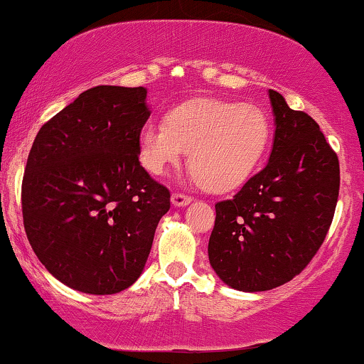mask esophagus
I'll use <instances>...</instances> for the list:
<instances>
[{
	"instance_id": "esophagus-1",
	"label": "esophagus",
	"mask_w": 364,
	"mask_h": 364,
	"mask_svg": "<svg viewBox=\"0 0 364 364\" xmlns=\"http://www.w3.org/2000/svg\"><path fill=\"white\" fill-rule=\"evenodd\" d=\"M171 201H173L174 206H186L191 201V196L185 195V193L176 191V193H173V195H171Z\"/></svg>"
}]
</instances>
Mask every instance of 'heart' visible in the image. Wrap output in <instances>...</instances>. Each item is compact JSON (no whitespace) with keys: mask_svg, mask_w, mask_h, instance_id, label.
Returning a JSON list of instances; mask_svg holds the SVG:
<instances>
[{"mask_svg":"<svg viewBox=\"0 0 364 364\" xmlns=\"http://www.w3.org/2000/svg\"><path fill=\"white\" fill-rule=\"evenodd\" d=\"M270 137L265 110L255 104L196 99L174 107L168 121L151 119L139 132V158L163 176L190 151V168L201 186L235 190L254 174Z\"/></svg>","mask_w":364,"mask_h":364,"instance_id":"heart-1","label":"heart"}]
</instances>
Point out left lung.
I'll return each instance as SVG.
<instances>
[{
	"label": "left lung",
	"mask_w": 364,
	"mask_h": 364,
	"mask_svg": "<svg viewBox=\"0 0 364 364\" xmlns=\"http://www.w3.org/2000/svg\"><path fill=\"white\" fill-rule=\"evenodd\" d=\"M275 116L267 166L232 200L215 205L213 270L237 291L279 287L306 269L328 235L339 195V161L314 119L269 90Z\"/></svg>",
	"instance_id": "obj_1"
}]
</instances>
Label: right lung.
<instances>
[{
    "label": "right lung",
    "instance_id": "1",
    "mask_svg": "<svg viewBox=\"0 0 364 364\" xmlns=\"http://www.w3.org/2000/svg\"><path fill=\"white\" fill-rule=\"evenodd\" d=\"M144 87L89 89L45 122L21 183L26 237L45 269L85 294L139 277L169 190L139 163Z\"/></svg>",
    "mask_w": 364,
    "mask_h": 364
}]
</instances>
